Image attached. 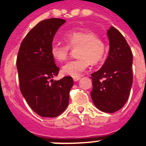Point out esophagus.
<instances>
[{
  "label": "esophagus",
  "instance_id": "1",
  "mask_svg": "<svg viewBox=\"0 0 146 146\" xmlns=\"http://www.w3.org/2000/svg\"><path fill=\"white\" fill-rule=\"evenodd\" d=\"M80 79V77H73V80H74V82H77V81H78Z\"/></svg>",
  "mask_w": 146,
  "mask_h": 146
}]
</instances>
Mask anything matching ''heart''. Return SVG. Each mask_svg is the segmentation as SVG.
<instances>
[{
	"instance_id": "obj_1",
	"label": "heart",
	"mask_w": 146,
	"mask_h": 146,
	"mask_svg": "<svg viewBox=\"0 0 146 146\" xmlns=\"http://www.w3.org/2000/svg\"><path fill=\"white\" fill-rule=\"evenodd\" d=\"M64 38L67 44L55 42L50 48V52L54 59L63 62L69 58L71 48L78 47V58L67 62L63 66L62 72L71 77H79L90 65L101 61L105 52V46L102 38L96 36L92 31L86 30L72 31L66 33Z\"/></svg>"
}]
</instances>
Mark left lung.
<instances>
[{"instance_id": "8db88e82", "label": "left lung", "mask_w": 146, "mask_h": 146, "mask_svg": "<svg viewBox=\"0 0 146 146\" xmlns=\"http://www.w3.org/2000/svg\"><path fill=\"white\" fill-rule=\"evenodd\" d=\"M109 55L101 69L91 74V99L99 110L113 113L128 100L133 81L132 52L123 36L116 28L108 31Z\"/></svg>"}]
</instances>
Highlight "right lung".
I'll return each instance as SVG.
<instances>
[{"label":"right lung","instance_id":"1","mask_svg":"<svg viewBox=\"0 0 146 146\" xmlns=\"http://www.w3.org/2000/svg\"><path fill=\"white\" fill-rule=\"evenodd\" d=\"M65 20L51 18L38 23L23 40L17 58L20 89L31 109L42 117L58 116L69 104L72 77L52 79L60 69L50 48L54 36Z\"/></svg>","mask_w":146,"mask_h":146}]
</instances>
